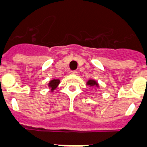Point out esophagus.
I'll return each instance as SVG.
<instances>
[{
    "instance_id": "34e87169",
    "label": "esophagus",
    "mask_w": 147,
    "mask_h": 147,
    "mask_svg": "<svg viewBox=\"0 0 147 147\" xmlns=\"http://www.w3.org/2000/svg\"><path fill=\"white\" fill-rule=\"evenodd\" d=\"M71 74H74V75H77V74H78V72H77V71H71Z\"/></svg>"
}]
</instances>
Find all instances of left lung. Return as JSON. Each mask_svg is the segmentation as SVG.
Listing matches in <instances>:
<instances>
[{
    "mask_svg": "<svg viewBox=\"0 0 147 147\" xmlns=\"http://www.w3.org/2000/svg\"><path fill=\"white\" fill-rule=\"evenodd\" d=\"M87 85L89 86H97L98 87V85L97 83V82L95 81V80H92V79H90L87 82Z\"/></svg>",
    "mask_w": 147,
    "mask_h": 147,
    "instance_id": "left-lung-1",
    "label": "left lung"
}]
</instances>
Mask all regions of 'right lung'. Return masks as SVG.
<instances>
[{"instance_id": "add662e5", "label": "right lung", "mask_w": 147, "mask_h": 147, "mask_svg": "<svg viewBox=\"0 0 147 147\" xmlns=\"http://www.w3.org/2000/svg\"><path fill=\"white\" fill-rule=\"evenodd\" d=\"M60 80L59 79H52L50 82L49 83V87L51 88V91H53L54 89H55L56 87L59 86Z\"/></svg>"}]
</instances>
